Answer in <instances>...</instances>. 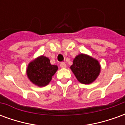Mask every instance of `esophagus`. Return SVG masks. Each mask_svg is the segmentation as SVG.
<instances>
[{"mask_svg":"<svg viewBox=\"0 0 125 125\" xmlns=\"http://www.w3.org/2000/svg\"><path fill=\"white\" fill-rule=\"evenodd\" d=\"M60 67L61 68H66V64L65 62H61L60 63Z\"/></svg>","mask_w":125,"mask_h":125,"instance_id":"34e87169","label":"esophagus"}]
</instances>
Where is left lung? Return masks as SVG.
I'll list each match as a JSON object with an SVG mask.
<instances>
[{"instance_id":"1","label":"left lung","mask_w":125,"mask_h":125,"mask_svg":"<svg viewBox=\"0 0 125 125\" xmlns=\"http://www.w3.org/2000/svg\"><path fill=\"white\" fill-rule=\"evenodd\" d=\"M80 83L89 84L97 78L100 72V65L96 60L87 55L80 54L73 60L70 67Z\"/></svg>"}]
</instances>
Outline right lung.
I'll list each match as a JSON object with an SVG mask.
<instances>
[{
	"mask_svg": "<svg viewBox=\"0 0 125 125\" xmlns=\"http://www.w3.org/2000/svg\"><path fill=\"white\" fill-rule=\"evenodd\" d=\"M57 70V65H52L49 59L42 55L29 64L27 74L33 84L44 86L49 84Z\"/></svg>",
	"mask_w": 125,
	"mask_h": 125,
	"instance_id": "1",
	"label": "right lung"
}]
</instances>
